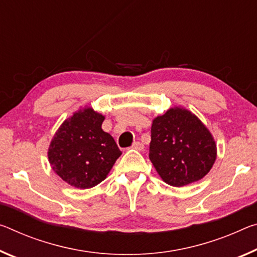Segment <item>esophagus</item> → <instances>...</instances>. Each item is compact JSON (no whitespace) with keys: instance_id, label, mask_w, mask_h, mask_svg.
<instances>
[{"instance_id":"1","label":"esophagus","mask_w":257,"mask_h":257,"mask_svg":"<svg viewBox=\"0 0 257 257\" xmlns=\"http://www.w3.org/2000/svg\"><path fill=\"white\" fill-rule=\"evenodd\" d=\"M133 149L137 151H144V145L142 144L141 142H135V143L133 144Z\"/></svg>"}]
</instances>
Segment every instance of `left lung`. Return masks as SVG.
<instances>
[{"label":"left lung","mask_w":257,"mask_h":257,"mask_svg":"<svg viewBox=\"0 0 257 257\" xmlns=\"http://www.w3.org/2000/svg\"><path fill=\"white\" fill-rule=\"evenodd\" d=\"M216 157L209 129L189 109L174 106L153 119L149 158L168 185L181 187L200 181Z\"/></svg>","instance_id":"left-lung-1"}]
</instances>
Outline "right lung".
<instances>
[{
	"label": "right lung",
	"instance_id": "right-lung-1",
	"mask_svg": "<svg viewBox=\"0 0 257 257\" xmlns=\"http://www.w3.org/2000/svg\"><path fill=\"white\" fill-rule=\"evenodd\" d=\"M103 114L84 106L67 117L52 137L49 164L64 182L76 189H90L107 177L122 152L101 129Z\"/></svg>",
	"mask_w": 257,
	"mask_h": 257
}]
</instances>
